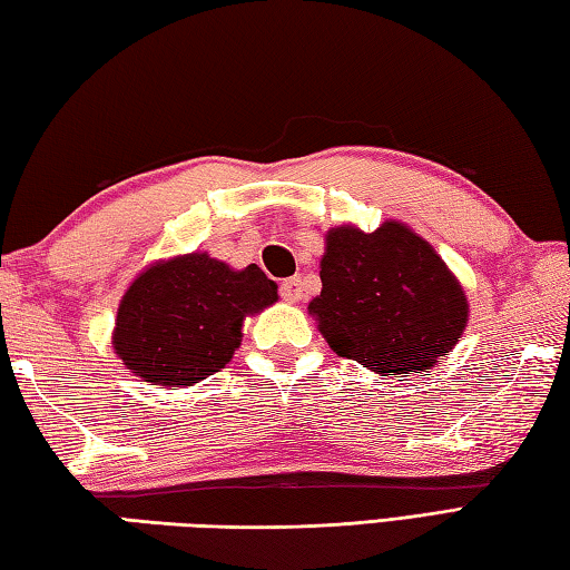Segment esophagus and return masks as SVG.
Returning a JSON list of instances; mask_svg holds the SVG:
<instances>
[{"mask_svg": "<svg viewBox=\"0 0 570 570\" xmlns=\"http://www.w3.org/2000/svg\"><path fill=\"white\" fill-rule=\"evenodd\" d=\"M281 295L287 303H297L303 299V281L299 277H287V281L281 283Z\"/></svg>", "mask_w": 570, "mask_h": 570, "instance_id": "esophagus-1", "label": "esophagus"}]
</instances>
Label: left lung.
I'll return each instance as SVG.
<instances>
[{"label":"left lung","mask_w":570,"mask_h":570,"mask_svg":"<svg viewBox=\"0 0 570 570\" xmlns=\"http://www.w3.org/2000/svg\"><path fill=\"white\" fill-rule=\"evenodd\" d=\"M320 281L309 313L327 345L382 377L434 367L466 327L464 289L402 223L330 230Z\"/></svg>","instance_id":"obj_1"}]
</instances>
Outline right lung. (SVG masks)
Here are the masks:
<instances>
[{
  "label": "right lung",
  "mask_w": 570,
  "mask_h": 570,
  "mask_svg": "<svg viewBox=\"0 0 570 570\" xmlns=\"http://www.w3.org/2000/svg\"><path fill=\"white\" fill-rule=\"evenodd\" d=\"M277 299L257 265L230 271L206 253L148 267L118 305L114 350L136 377L160 386L196 384L240 347L243 317Z\"/></svg>",
  "instance_id": "right-lung-1"
}]
</instances>
